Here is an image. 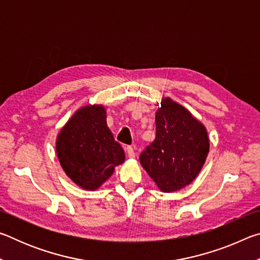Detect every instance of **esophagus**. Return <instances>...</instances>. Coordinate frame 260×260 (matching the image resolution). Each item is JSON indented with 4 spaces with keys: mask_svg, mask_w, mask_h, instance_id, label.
I'll list each match as a JSON object with an SVG mask.
<instances>
[{
    "mask_svg": "<svg viewBox=\"0 0 260 260\" xmlns=\"http://www.w3.org/2000/svg\"><path fill=\"white\" fill-rule=\"evenodd\" d=\"M126 151H127V155H128L129 158H134L135 157V151L134 149L132 147H126Z\"/></svg>",
    "mask_w": 260,
    "mask_h": 260,
    "instance_id": "34e87169",
    "label": "esophagus"
}]
</instances>
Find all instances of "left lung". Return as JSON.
Returning <instances> with one entry per match:
<instances>
[{
	"mask_svg": "<svg viewBox=\"0 0 260 260\" xmlns=\"http://www.w3.org/2000/svg\"><path fill=\"white\" fill-rule=\"evenodd\" d=\"M210 150L208 131L181 104L162 98L156 111V139L140 162L159 190L173 192L190 184Z\"/></svg>",
	"mask_w": 260,
	"mask_h": 260,
	"instance_id": "left-lung-1",
	"label": "left lung"
}]
</instances>
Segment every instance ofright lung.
<instances>
[{
    "label": "right lung",
    "mask_w": 260,
    "mask_h": 260,
    "mask_svg": "<svg viewBox=\"0 0 260 260\" xmlns=\"http://www.w3.org/2000/svg\"><path fill=\"white\" fill-rule=\"evenodd\" d=\"M61 169L79 187L96 190L125 161V152L107 125L103 105H86L74 112L57 135Z\"/></svg>",
    "instance_id": "obj_1"
}]
</instances>
